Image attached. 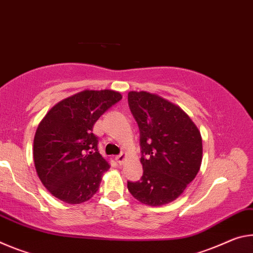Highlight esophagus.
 Here are the masks:
<instances>
[{
    "mask_svg": "<svg viewBox=\"0 0 253 253\" xmlns=\"http://www.w3.org/2000/svg\"><path fill=\"white\" fill-rule=\"evenodd\" d=\"M126 158H127L126 154H121V155H119V156L115 157V160H117L120 165H122L124 161H126Z\"/></svg>",
    "mask_w": 253,
    "mask_h": 253,
    "instance_id": "esophagus-1",
    "label": "esophagus"
}]
</instances>
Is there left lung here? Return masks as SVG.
Listing matches in <instances>:
<instances>
[{
	"label": "left lung",
	"mask_w": 253,
	"mask_h": 253,
	"mask_svg": "<svg viewBox=\"0 0 253 253\" xmlns=\"http://www.w3.org/2000/svg\"><path fill=\"white\" fill-rule=\"evenodd\" d=\"M127 101L139 126L143 168L141 179L127 181V189L142 204H169L200 170L201 132L179 105L158 94L131 90Z\"/></svg>",
	"instance_id": "left-lung-1"
}]
</instances>
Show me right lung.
Returning a JSON list of instances; mask_svg holds the SVG:
<instances>
[{"label":"right lung","instance_id":"right-lung-1","mask_svg":"<svg viewBox=\"0 0 253 253\" xmlns=\"http://www.w3.org/2000/svg\"><path fill=\"white\" fill-rule=\"evenodd\" d=\"M122 98L112 89H84L53 105L37 127L33 161L48 192L67 204H81L97 192L110 164L98 152L93 126Z\"/></svg>","mask_w":253,"mask_h":253}]
</instances>
